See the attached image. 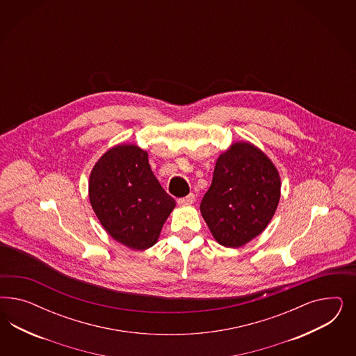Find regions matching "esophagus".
<instances>
[{"label":"esophagus","instance_id":"esophagus-1","mask_svg":"<svg viewBox=\"0 0 356 356\" xmlns=\"http://www.w3.org/2000/svg\"><path fill=\"white\" fill-rule=\"evenodd\" d=\"M194 201H195V195L193 193L188 194L186 197H183V198H179L177 200V204L179 205H192L194 204Z\"/></svg>","mask_w":356,"mask_h":356}]
</instances>
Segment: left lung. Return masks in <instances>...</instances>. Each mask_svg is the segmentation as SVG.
I'll return each instance as SVG.
<instances>
[{
	"label": "left lung",
	"instance_id": "obj_1",
	"mask_svg": "<svg viewBox=\"0 0 356 356\" xmlns=\"http://www.w3.org/2000/svg\"><path fill=\"white\" fill-rule=\"evenodd\" d=\"M280 198L274 163L253 143L237 140L218 156L200 210L220 245L240 248L264 232Z\"/></svg>",
	"mask_w": 356,
	"mask_h": 356
}]
</instances>
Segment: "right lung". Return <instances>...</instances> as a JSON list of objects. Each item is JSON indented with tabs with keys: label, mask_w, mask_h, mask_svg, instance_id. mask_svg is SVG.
<instances>
[{
	"label": "right lung",
	"mask_w": 356,
	"mask_h": 356,
	"mask_svg": "<svg viewBox=\"0 0 356 356\" xmlns=\"http://www.w3.org/2000/svg\"><path fill=\"white\" fill-rule=\"evenodd\" d=\"M88 198L108 235L134 250L156 244L176 206L151 171L147 151L131 143L100 156L90 173Z\"/></svg>",
	"instance_id": "1"
}]
</instances>
